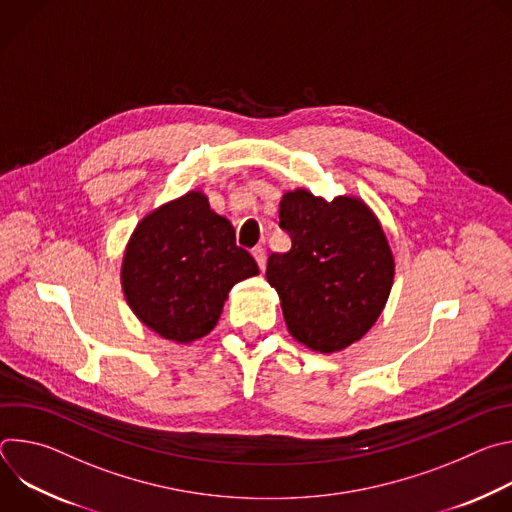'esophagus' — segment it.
Instances as JSON below:
<instances>
[{
	"label": "esophagus",
	"mask_w": 512,
	"mask_h": 512,
	"mask_svg": "<svg viewBox=\"0 0 512 512\" xmlns=\"http://www.w3.org/2000/svg\"><path fill=\"white\" fill-rule=\"evenodd\" d=\"M253 257H255V261H257V265H259V269L265 271V265H267V253H265V249H263V247H255V249H253Z\"/></svg>",
	"instance_id": "obj_1"
}]
</instances>
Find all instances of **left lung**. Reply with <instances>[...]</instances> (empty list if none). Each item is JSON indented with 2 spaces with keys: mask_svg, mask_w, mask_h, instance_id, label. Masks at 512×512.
<instances>
[{
  "mask_svg": "<svg viewBox=\"0 0 512 512\" xmlns=\"http://www.w3.org/2000/svg\"><path fill=\"white\" fill-rule=\"evenodd\" d=\"M279 227L291 249L269 255L267 281L289 334L322 354L344 350L375 326L393 287L379 218L356 196L328 202L296 188L279 202Z\"/></svg>",
  "mask_w": 512,
  "mask_h": 512,
  "instance_id": "obj_1",
  "label": "left lung"
}]
</instances>
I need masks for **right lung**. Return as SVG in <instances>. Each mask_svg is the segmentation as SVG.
I'll list each match as a JSON object with an SVG mask.
<instances>
[{"instance_id":"add662e5","label":"right lung","mask_w":512,"mask_h":512,"mask_svg":"<svg viewBox=\"0 0 512 512\" xmlns=\"http://www.w3.org/2000/svg\"><path fill=\"white\" fill-rule=\"evenodd\" d=\"M259 273L235 243V229L204 192L190 190L145 214L129 237L121 287L141 324L166 340L206 336L235 283Z\"/></svg>"}]
</instances>
